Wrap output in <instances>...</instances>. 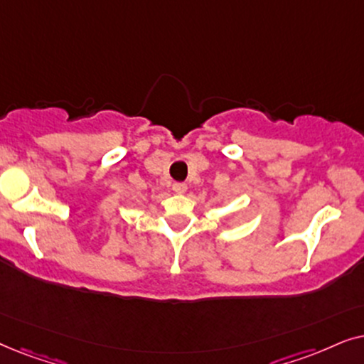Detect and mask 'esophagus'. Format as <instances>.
<instances>
[{"instance_id":"1","label":"esophagus","mask_w":364,"mask_h":364,"mask_svg":"<svg viewBox=\"0 0 364 364\" xmlns=\"http://www.w3.org/2000/svg\"><path fill=\"white\" fill-rule=\"evenodd\" d=\"M173 190L176 193H185L188 190V186L185 183H173Z\"/></svg>"}]
</instances>
